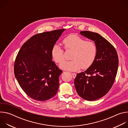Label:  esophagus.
Returning <instances> with one entry per match:
<instances>
[{
    "label": "esophagus",
    "mask_w": 128,
    "mask_h": 128,
    "mask_svg": "<svg viewBox=\"0 0 128 128\" xmlns=\"http://www.w3.org/2000/svg\"><path fill=\"white\" fill-rule=\"evenodd\" d=\"M72 75L73 78H76V74H75V73H72Z\"/></svg>",
    "instance_id": "obj_1"
}]
</instances>
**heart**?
Here are the masks:
<instances>
[{
  "label": "heart",
  "instance_id": "b5f03b06",
  "mask_svg": "<svg viewBox=\"0 0 128 128\" xmlns=\"http://www.w3.org/2000/svg\"><path fill=\"white\" fill-rule=\"evenodd\" d=\"M63 44L66 50H72L71 60L62 62L60 68L66 71H76L81 68H88L96 58L97 49L95 44L91 41H86L80 36L71 34L66 37ZM63 50L58 44H54L51 50V56L54 61L60 64L64 60Z\"/></svg>",
  "mask_w": 128,
  "mask_h": 128
}]
</instances>
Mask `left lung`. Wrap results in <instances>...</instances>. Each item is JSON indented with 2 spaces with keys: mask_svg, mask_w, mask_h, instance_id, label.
I'll return each mask as SVG.
<instances>
[{
  "mask_svg": "<svg viewBox=\"0 0 128 128\" xmlns=\"http://www.w3.org/2000/svg\"><path fill=\"white\" fill-rule=\"evenodd\" d=\"M80 34L94 42L97 49L94 63L85 71L78 74L74 86L78 95L87 101L105 96L114 82L118 58L114 46L99 34L88 31Z\"/></svg>",
  "mask_w": 128,
  "mask_h": 128,
  "instance_id": "1",
  "label": "left lung"
}]
</instances>
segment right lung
<instances>
[{
    "mask_svg": "<svg viewBox=\"0 0 128 128\" xmlns=\"http://www.w3.org/2000/svg\"><path fill=\"white\" fill-rule=\"evenodd\" d=\"M65 29L35 35L22 46L16 58L14 76L24 92L40 101L55 95L62 71L52 61L51 50Z\"/></svg>",
    "mask_w": 128,
    "mask_h": 128,
    "instance_id": "1",
    "label": "right lung"
}]
</instances>
